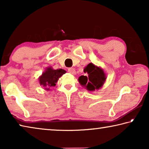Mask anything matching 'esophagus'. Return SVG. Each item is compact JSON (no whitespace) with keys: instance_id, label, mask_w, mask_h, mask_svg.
<instances>
[{"instance_id":"34e87169","label":"esophagus","mask_w":149,"mask_h":149,"mask_svg":"<svg viewBox=\"0 0 149 149\" xmlns=\"http://www.w3.org/2000/svg\"><path fill=\"white\" fill-rule=\"evenodd\" d=\"M68 72H70V74H75V70L74 68H69L68 69Z\"/></svg>"}]
</instances>
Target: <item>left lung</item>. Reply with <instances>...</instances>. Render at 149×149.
<instances>
[{
  "mask_svg": "<svg viewBox=\"0 0 149 149\" xmlns=\"http://www.w3.org/2000/svg\"><path fill=\"white\" fill-rule=\"evenodd\" d=\"M84 72H87L88 77L81 75L79 77V82L83 86L86 87L87 90L92 91L99 89L104 84L106 76L103 70L100 68L90 63L85 68Z\"/></svg>",
  "mask_w": 149,
  "mask_h": 149,
  "instance_id": "left-lung-1",
  "label": "left lung"
}]
</instances>
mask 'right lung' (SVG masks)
<instances>
[{
  "label": "right lung",
  "mask_w": 149,
  "mask_h": 149,
  "mask_svg": "<svg viewBox=\"0 0 149 149\" xmlns=\"http://www.w3.org/2000/svg\"><path fill=\"white\" fill-rule=\"evenodd\" d=\"M65 72H66L62 69L53 70L51 68H48L46 71L39 77L40 84L45 87H54L56 85L58 78ZM49 88H47V90L49 89Z\"/></svg>",
  "instance_id": "1"
}]
</instances>
